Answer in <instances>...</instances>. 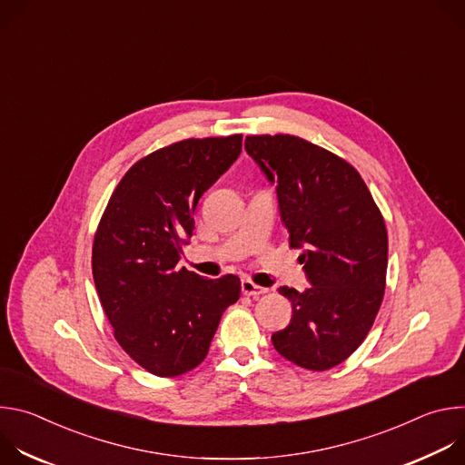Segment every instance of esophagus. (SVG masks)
Returning a JSON list of instances; mask_svg holds the SVG:
<instances>
[{
	"label": "esophagus",
	"instance_id": "obj_1",
	"mask_svg": "<svg viewBox=\"0 0 465 465\" xmlns=\"http://www.w3.org/2000/svg\"><path fill=\"white\" fill-rule=\"evenodd\" d=\"M241 291H242L244 296H252V298H257V296H261V294H267V292H269V289L259 287V285H255V283L250 282V280H242V282H241Z\"/></svg>",
	"mask_w": 465,
	"mask_h": 465
}]
</instances>
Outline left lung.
Here are the masks:
<instances>
[{
    "label": "left lung",
    "instance_id": "left-lung-1",
    "mask_svg": "<svg viewBox=\"0 0 465 465\" xmlns=\"http://www.w3.org/2000/svg\"><path fill=\"white\" fill-rule=\"evenodd\" d=\"M246 153L276 185L291 246L311 287H280L291 323L272 335L276 351L312 371L344 362L379 312L388 264L384 219L346 160L289 134L248 136Z\"/></svg>",
    "mask_w": 465,
    "mask_h": 465
}]
</instances>
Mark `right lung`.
<instances>
[{"label": "right lung", "instance_id": "1", "mask_svg": "<svg viewBox=\"0 0 465 465\" xmlns=\"http://www.w3.org/2000/svg\"><path fill=\"white\" fill-rule=\"evenodd\" d=\"M242 149V136L183 140L132 165L101 217L92 271L119 346L158 377L201 364L241 282L178 267L201 198Z\"/></svg>", "mask_w": 465, "mask_h": 465}]
</instances>
